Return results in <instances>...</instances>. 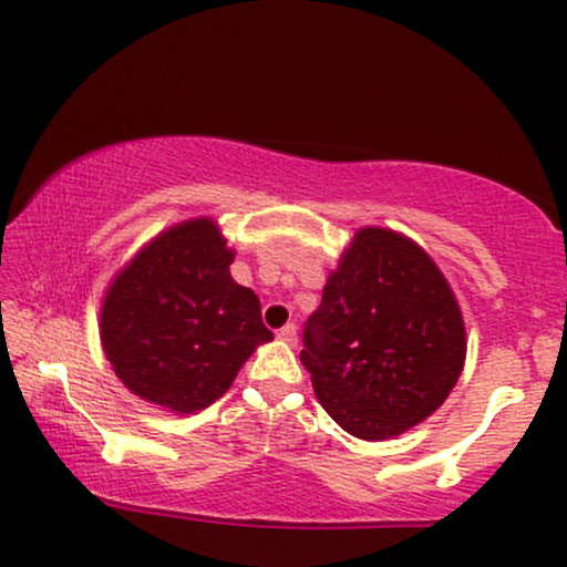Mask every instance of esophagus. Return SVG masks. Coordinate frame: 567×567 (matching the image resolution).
Returning <instances> with one entry per match:
<instances>
[{
    "instance_id": "obj_1",
    "label": "esophagus",
    "mask_w": 567,
    "mask_h": 567,
    "mask_svg": "<svg viewBox=\"0 0 567 567\" xmlns=\"http://www.w3.org/2000/svg\"><path fill=\"white\" fill-rule=\"evenodd\" d=\"M278 338L284 342H297V324H284L281 330H278Z\"/></svg>"
}]
</instances>
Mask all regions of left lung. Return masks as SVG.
I'll list each match as a JSON object with an SVG mask.
<instances>
[{
  "label": "left lung",
  "mask_w": 567,
  "mask_h": 567,
  "mask_svg": "<svg viewBox=\"0 0 567 567\" xmlns=\"http://www.w3.org/2000/svg\"><path fill=\"white\" fill-rule=\"evenodd\" d=\"M301 363L344 432L371 442L396 437L437 412L461 379V307L420 245L363 227L303 324Z\"/></svg>",
  "instance_id": "obj_1"
}]
</instances>
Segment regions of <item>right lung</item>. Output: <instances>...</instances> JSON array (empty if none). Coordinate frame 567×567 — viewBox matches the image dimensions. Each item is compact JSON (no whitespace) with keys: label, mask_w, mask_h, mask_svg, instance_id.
Segmentation results:
<instances>
[{"label":"right lung","mask_w":567,"mask_h":567,"mask_svg":"<svg viewBox=\"0 0 567 567\" xmlns=\"http://www.w3.org/2000/svg\"><path fill=\"white\" fill-rule=\"evenodd\" d=\"M235 252L209 217L153 237L114 276L102 344L135 396L194 414L233 385L256 344L274 340L256 291L235 284Z\"/></svg>","instance_id":"obj_1"}]
</instances>
